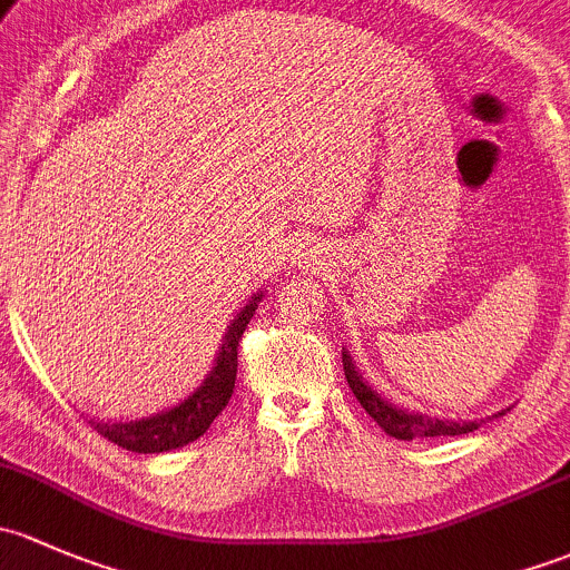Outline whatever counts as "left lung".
<instances>
[{
  "label": "left lung",
  "instance_id": "left-lung-1",
  "mask_svg": "<svg viewBox=\"0 0 570 570\" xmlns=\"http://www.w3.org/2000/svg\"><path fill=\"white\" fill-rule=\"evenodd\" d=\"M343 371H345V381H348L351 392L356 395V401L362 403L367 414L379 422V428L390 436L403 439V442H412V439H422V436H461V433H472L483 425L485 420H494V416H502L504 412H497L485 420H472V422H463V420H436V416H428L420 412H409V409H397L395 403L384 401L379 392L362 379L360 371H356L354 360H351L348 351L343 348Z\"/></svg>",
  "mask_w": 570,
  "mask_h": 570
}]
</instances>
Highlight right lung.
Wrapping results in <instances>:
<instances>
[{
	"label": "right lung",
	"instance_id": "1",
	"mask_svg": "<svg viewBox=\"0 0 570 570\" xmlns=\"http://www.w3.org/2000/svg\"><path fill=\"white\" fill-rule=\"evenodd\" d=\"M261 298L263 293H255V296L249 298V304L242 307V313L233 318L225 337H222V348L219 354H216L214 367H210L203 384H199L186 401H180L178 406L173 409H164V412H158L154 416H142V420H90V425L96 428L104 439L115 442L117 448L131 450V453H167V450H178L203 436L210 428V422L222 414V409L230 401L238 371V343H242L244 328L252 321V315H255Z\"/></svg>",
	"mask_w": 570,
	"mask_h": 570
}]
</instances>
